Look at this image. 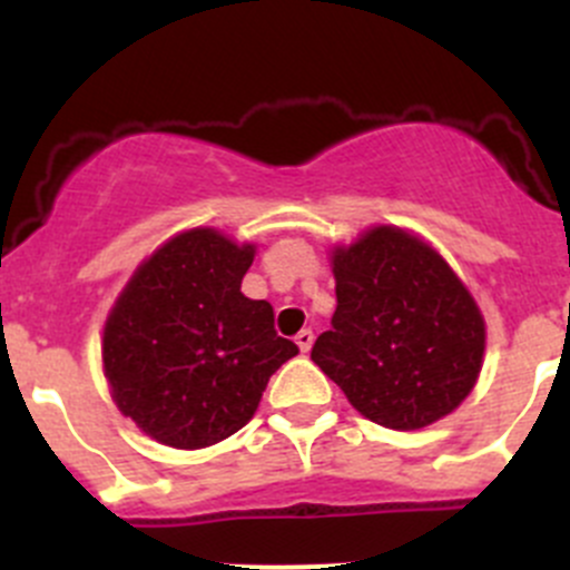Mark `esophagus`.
<instances>
[{
    "label": "esophagus",
    "mask_w": 570,
    "mask_h": 570,
    "mask_svg": "<svg viewBox=\"0 0 570 570\" xmlns=\"http://www.w3.org/2000/svg\"><path fill=\"white\" fill-rule=\"evenodd\" d=\"M295 342H297V347H301V353H308V350H312V344H314V333L312 331H301L295 336Z\"/></svg>",
    "instance_id": "34e87169"
}]
</instances>
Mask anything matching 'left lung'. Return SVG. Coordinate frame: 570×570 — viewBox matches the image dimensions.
<instances>
[{"instance_id":"left-lung-1","label":"left lung","mask_w":570,"mask_h":570,"mask_svg":"<svg viewBox=\"0 0 570 570\" xmlns=\"http://www.w3.org/2000/svg\"><path fill=\"white\" fill-rule=\"evenodd\" d=\"M336 312L312 361L370 422L419 430L471 394L485 320L439 250L396 226H372L331 250Z\"/></svg>"}]
</instances>
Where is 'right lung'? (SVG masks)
<instances>
[{
    "label": "right lung",
    "instance_id": "1",
    "mask_svg": "<svg viewBox=\"0 0 570 570\" xmlns=\"http://www.w3.org/2000/svg\"><path fill=\"white\" fill-rule=\"evenodd\" d=\"M256 245L189 228L159 245L109 308L101 361L115 405L154 441L204 450L256 413L269 375L297 355L273 306L243 295Z\"/></svg>",
    "mask_w": 570,
    "mask_h": 570
}]
</instances>
